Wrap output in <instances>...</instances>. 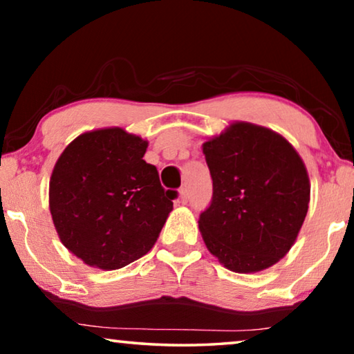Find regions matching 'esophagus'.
<instances>
[{
	"label": "esophagus",
	"instance_id": "esophagus-1",
	"mask_svg": "<svg viewBox=\"0 0 354 354\" xmlns=\"http://www.w3.org/2000/svg\"><path fill=\"white\" fill-rule=\"evenodd\" d=\"M179 200H181V203H187L189 201V190H187V187H183L181 190H179Z\"/></svg>",
	"mask_w": 354,
	"mask_h": 354
}]
</instances>
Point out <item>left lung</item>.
Wrapping results in <instances>:
<instances>
[{
  "label": "left lung",
  "mask_w": 354,
  "mask_h": 354,
  "mask_svg": "<svg viewBox=\"0 0 354 354\" xmlns=\"http://www.w3.org/2000/svg\"><path fill=\"white\" fill-rule=\"evenodd\" d=\"M212 201L198 227L227 270L254 273L289 253L306 218L310 184L297 149L283 136L236 122L203 143Z\"/></svg>",
  "instance_id": "obj_1"
}]
</instances>
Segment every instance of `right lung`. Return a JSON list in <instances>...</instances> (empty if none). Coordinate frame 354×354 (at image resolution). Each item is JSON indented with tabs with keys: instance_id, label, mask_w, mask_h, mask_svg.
I'll use <instances>...</instances> for the list:
<instances>
[{
	"instance_id": "1",
	"label": "right lung",
	"mask_w": 354,
	"mask_h": 354,
	"mask_svg": "<svg viewBox=\"0 0 354 354\" xmlns=\"http://www.w3.org/2000/svg\"><path fill=\"white\" fill-rule=\"evenodd\" d=\"M148 142L122 128L77 136L50 179V211L61 242L91 267L117 270L153 248L173 209Z\"/></svg>"
}]
</instances>
